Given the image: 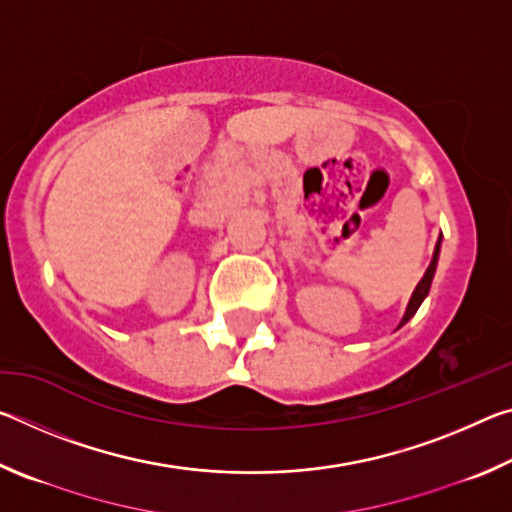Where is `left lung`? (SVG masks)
Returning <instances> with one entry per match:
<instances>
[{
    "label": "left lung",
    "mask_w": 512,
    "mask_h": 512,
    "mask_svg": "<svg viewBox=\"0 0 512 512\" xmlns=\"http://www.w3.org/2000/svg\"><path fill=\"white\" fill-rule=\"evenodd\" d=\"M438 253H440V239H438V244H436V250H433V259H431V264H429V268H427V273H424V277H422V280L418 282V287H415V291H413L411 302H409V307H406V314H404V318H402L400 327L406 323V320H409V318L415 314V311H418V307L422 305V300L427 298L429 287H431V280H433V273H436Z\"/></svg>",
    "instance_id": "8db88e82"
}]
</instances>
